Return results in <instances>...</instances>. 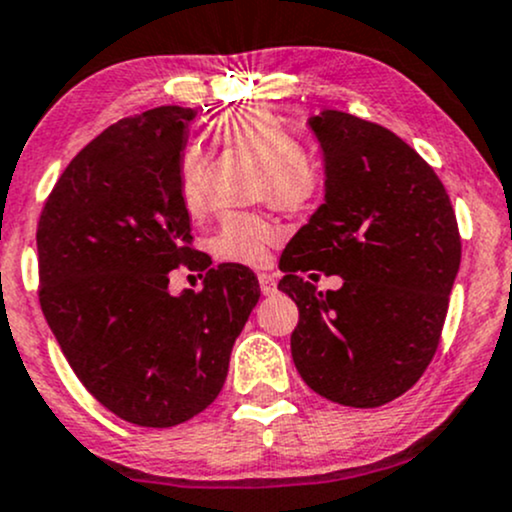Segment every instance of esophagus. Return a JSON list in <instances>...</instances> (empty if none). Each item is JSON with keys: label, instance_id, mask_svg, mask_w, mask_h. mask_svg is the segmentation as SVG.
Wrapping results in <instances>:
<instances>
[{"label": "esophagus", "instance_id": "obj_1", "mask_svg": "<svg viewBox=\"0 0 512 512\" xmlns=\"http://www.w3.org/2000/svg\"><path fill=\"white\" fill-rule=\"evenodd\" d=\"M275 283H278V280H275L273 273H266V271L258 273V285H261L263 295H273V292H275Z\"/></svg>", "mask_w": 512, "mask_h": 512}]
</instances>
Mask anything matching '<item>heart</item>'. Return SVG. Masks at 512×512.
Returning a JSON list of instances; mask_svg holds the SVG:
<instances>
[{"instance_id": "1", "label": "heart", "mask_w": 512, "mask_h": 512, "mask_svg": "<svg viewBox=\"0 0 512 512\" xmlns=\"http://www.w3.org/2000/svg\"><path fill=\"white\" fill-rule=\"evenodd\" d=\"M210 137L217 145L241 149L263 164L256 195L287 212L309 210L319 200L324 176L312 157L302 152L300 137L278 116L261 106H239L222 113L210 123ZM205 154L198 147L183 149L179 159V198L191 217L205 210ZM283 232L268 217L256 212H229L222 217L212 251L222 261L261 266L268 258V246Z\"/></svg>"}]
</instances>
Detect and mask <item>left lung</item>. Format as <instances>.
Here are the masks:
<instances>
[{"instance_id": "8db88e82", "label": "left lung", "mask_w": 512, "mask_h": 512, "mask_svg": "<svg viewBox=\"0 0 512 512\" xmlns=\"http://www.w3.org/2000/svg\"><path fill=\"white\" fill-rule=\"evenodd\" d=\"M307 123L326 179L324 203L280 256L278 290L300 309L292 360L324 399L375 409L433 360L462 258L457 217L435 171L392 130L329 108ZM314 267L344 285L319 293L301 278Z\"/></svg>"}]
</instances>
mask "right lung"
<instances>
[{"label":"right lung","instance_id":"right-lung-1","mask_svg":"<svg viewBox=\"0 0 512 512\" xmlns=\"http://www.w3.org/2000/svg\"><path fill=\"white\" fill-rule=\"evenodd\" d=\"M193 108L118 120L55 183L38 222L40 309L67 363L123 421L171 428L205 411L261 297L241 263L205 273L203 290L169 292L191 249L179 159Z\"/></svg>","mask_w":512,"mask_h":512}]
</instances>
